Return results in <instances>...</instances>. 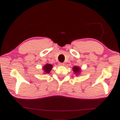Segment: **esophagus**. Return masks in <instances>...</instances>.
Returning <instances> with one entry per match:
<instances>
[{
    "instance_id": "esophagus-1",
    "label": "esophagus",
    "mask_w": 120,
    "mask_h": 120,
    "mask_svg": "<svg viewBox=\"0 0 120 120\" xmlns=\"http://www.w3.org/2000/svg\"><path fill=\"white\" fill-rule=\"evenodd\" d=\"M59 65L61 66H64V63H62V62H59Z\"/></svg>"
}]
</instances>
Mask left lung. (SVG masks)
<instances>
[{"label":"left lung","instance_id":"left-lung-1","mask_svg":"<svg viewBox=\"0 0 120 120\" xmlns=\"http://www.w3.org/2000/svg\"><path fill=\"white\" fill-rule=\"evenodd\" d=\"M72 70L74 74L77 76L79 75L80 74L81 71H82L81 70V68H80L79 66H74L72 68Z\"/></svg>","mask_w":120,"mask_h":120}]
</instances>
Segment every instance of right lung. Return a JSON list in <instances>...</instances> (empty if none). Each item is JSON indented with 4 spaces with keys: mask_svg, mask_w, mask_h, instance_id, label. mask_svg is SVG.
<instances>
[{
    "mask_svg": "<svg viewBox=\"0 0 120 120\" xmlns=\"http://www.w3.org/2000/svg\"><path fill=\"white\" fill-rule=\"evenodd\" d=\"M53 68V65L51 64H47L44 65V66L43 67V71L44 74H49L50 72L51 71V70H52V69Z\"/></svg>",
    "mask_w": 120,
    "mask_h": 120,
    "instance_id": "1",
    "label": "right lung"
}]
</instances>
